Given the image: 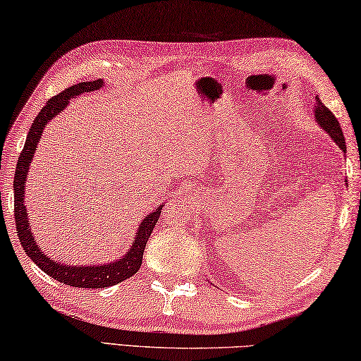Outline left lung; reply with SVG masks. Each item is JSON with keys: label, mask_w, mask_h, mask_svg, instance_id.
I'll return each mask as SVG.
<instances>
[{"label": "left lung", "mask_w": 361, "mask_h": 361, "mask_svg": "<svg viewBox=\"0 0 361 361\" xmlns=\"http://www.w3.org/2000/svg\"><path fill=\"white\" fill-rule=\"evenodd\" d=\"M315 118H317V123L320 125V128H323L324 131L331 135V139H333L336 144L339 145V149L345 153V150H347L345 139H344V134H342L339 121L336 120V116L331 114L328 107H324L318 97H317V105H315Z\"/></svg>", "instance_id": "1"}]
</instances>
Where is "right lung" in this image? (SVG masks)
<instances>
[{"instance_id": "1", "label": "right lung", "mask_w": 361, "mask_h": 361, "mask_svg": "<svg viewBox=\"0 0 361 361\" xmlns=\"http://www.w3.org/2000/svg\"><path fill=\"white\" fill-rule=\"evenodd\" d=\"M104 81H85L73 85L68 90L62 91L52 99L46 102V105L41 109L39 114L35 118L32 123L30 131H28L25 145L20 152L19 161H17L16 176H14V219H16V230L19 235L20 245L23 251L27 252V256L38 265V267L47 274L52 279L63 283V285L73 286V288H109L118 285V283L129 279L134 274H137V270L142 265V256H144V250L149 236L153 232V227L157 226V221L159 214H161L163 204H159L153 212L145 216V219L140 222L137 228V235L133 241V246L129 247V251L118 259L115 262L110 264H100V265H67V264H59L57 261H52L49 256H46L44 252L37 245V240L32 233V227L28 226V212L27 208L23 206V197H25V184H27V174L30 163L35 157V150H37V144L39 142L43 129L46 128L47 121H51L56 115L67 107L68 100L80 96V94L97 91L102 87Z\"/></svg>"}]
</instances>
